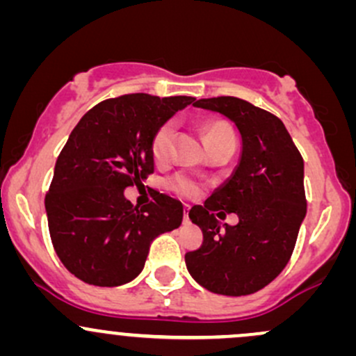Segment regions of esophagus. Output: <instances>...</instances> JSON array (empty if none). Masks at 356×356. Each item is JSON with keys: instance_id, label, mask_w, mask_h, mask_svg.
<instances>
[{"instance_id": "obj_1", "label": "esophagus", "mask_w": 356, "mask_h": 356, "mask_svg": "<svg viewBox=\"0 0 356 356\" xmlns=\"http://www.w3.org/2000/svg\"><path fill=\"white\" fill-rule=\"evenodd\" d=\"M189 206H187V204H184V221L187 222V221H189Z\"/></svg>"}]
</instances>
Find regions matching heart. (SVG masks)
I'll list each match as a JSON object with an SVG mask.
<instances>
[{"label": "heart", "mask_w": 356, "mask_h": 356, "mask_svg": "<svg viewBox=\"0 0 356 356\" xmlns=\"http://www.w3.org/2000/svg\"><path fill=\"white\" fill-rule=\"evenodd\" d=\"M174 138H175V123L172 120L165 121L155 130L150 140V154L157 163H167L174 152ZM225 138H235L232 127L225 121H209L204 127V142L206 147L211 143L220 142ZM165 187L174 194L182 197H196L201 193V184L194 177L187 174H174L165 181Z\"/></svg>", "instance_id": "heart-1"}]
</instances>
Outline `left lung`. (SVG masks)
<instances>
[{
	"label": "left lung",
	"mask_w": 356,
	"mask_h": 356,
	"mask_svg": "<svg viewBox=\"0 0 356 356\" xmlns=\"http://www.w3.org/2000/svg\"><path fill=\"white\" fill-rule=\"evenodd\" d=\"M194 106L228 116L243 152L233 177L189 211L202 229V245L186 253L187 270L214 294H253L284 270L294 252L307 208L304 160L282 121L248 101L218 96ZM226 212H236L241 221L222 230Z\"/></svg>",
	"instance_id": "8db88e82"
}]
</instances>
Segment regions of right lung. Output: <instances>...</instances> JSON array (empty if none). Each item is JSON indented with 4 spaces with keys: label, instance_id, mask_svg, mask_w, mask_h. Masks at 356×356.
<instances>
[{
    "label": "right lung",
    "instance_id": "1",
    "mask_svg": "<svg viewBox=\"0 0 356 356\" xmlns=\"http://www.w3.org/2000/svg\"><path fill=\"white\" fill-rule=\"evenodd\" d=\"M196 97L134 92L89 109L58 154L45 209L54 250L86 284L116 287L145 265L152 240L182 222V204L157 193L150 204L123 196L154 174L152 135Z\"/></svg>",
    "mask_w": 356,
    "mask_h": 356
}]
</instances>
